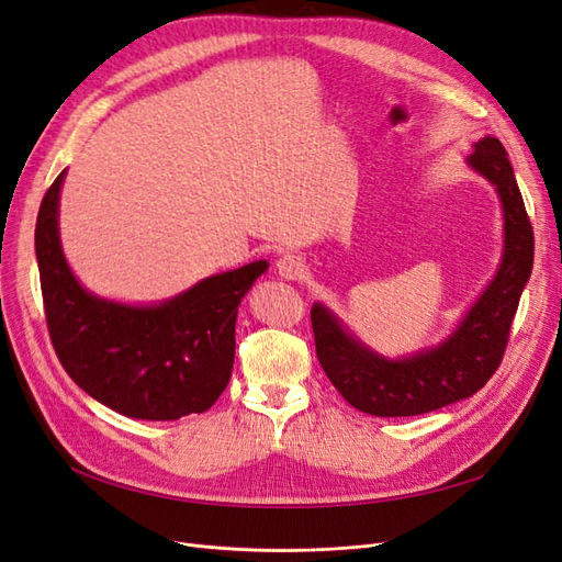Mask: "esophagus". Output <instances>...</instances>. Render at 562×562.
<instances>
[{
    "label": "esophagus",
    "mask_w": 562,
    "mask_h": 562,
    "mask_svg": "<svg viewBox=\"0 0 562 562\" xmlns=\"http://www.w3.org/2000/svg\"><path fill=\"white\" fill-rule=\"evenodd\" d=\"M277 269L283 279L297 281L304 274V262H302V258H297V255L288 252V255H281V258L277 260Z\"/></svg>",
    "instance_id": "34e87169"
}]
</instances>
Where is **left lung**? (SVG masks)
Listing matches in <instances>:
<instances>
[{
	"label": "left lung",
	"instance_id": "obj_1",
	"mask_svg": "<svg viewBox=\"0 0 562 562\" xmlns=\"http://www.w3.org/2000/svg\"><path fill=\"white\" fill-rule=\"evenodd\" d=\"M495 184L504 211V255L495 279L459 321L452 335L405 359H384L361 345L337 316L314 304L316 356L333 386L356 411L375 417H411L473 396L495 375L508 342L520 293L532 274L535 234L504 145L485 135L467 159Z\"/></svg>",
	"mask_w": 562,
	"mask_h": 562
}]
</instances>
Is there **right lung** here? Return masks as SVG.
<instances>
[{"label": "right lung", "mask_w": 562, "mask_h": 562, "mask_svg": "<svg viewBox=\"0 0 562 562\" xmlns=\"http://www.w3.org/2000/svg\"><path fill=\"white\" fill-rule=\"evenodd\" d=\"M63 180L65 171L42 199L35 250L46 326L65 372L89 396L133 419L206 413L232 378L236 314L267 262L213 274L161 304L98 297L63 255Z\"/></svg>", "instance_id": "obj_1"}]
</instances>
